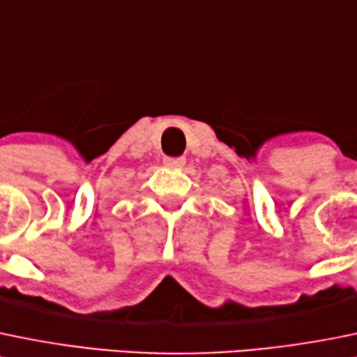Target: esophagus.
Returning a JSON list of instances; mask_svg holds the SVG:
<instances>
[{"label": "esophagus", "instance_id": "1", "mask_svg": "<svg viewBox=\"0 0 357 357\" xmlns=\"http://www.w3.org/2000/svg\"><path fill=\"white\" fill-rule=\"evenodd\" d=\"M164 164H165V167H169V169H183L186 164V158L185 157L164 158Z\"/></svg>", "mask_w": 357, "mask_h": 357}]
</instances>
